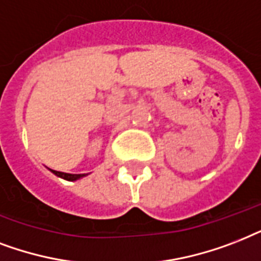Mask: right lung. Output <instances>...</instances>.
<instances>
[{"mask_svg": "<svg viewBox=\"0 0 261 261\" xmlns=\"http://www.w3.org/2000/svg\"><path fill=\"white\" fill-rule=\"evenodd\" d=\"M53 174H56L57 177H61L64 179H68V181H76V179H80L82 177H86L87 174H69V173H62V171L57 170H51Z\"/></svg>", "mask_w": 261, "mask_h": 261, "instance_id": "obj_1", "label": "right lung"}]
</instances>
